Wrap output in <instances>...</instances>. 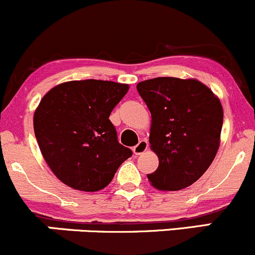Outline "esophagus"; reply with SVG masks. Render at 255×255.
Masks as SVG:
<instances>
[{
	"label": "esophagus",
	"instance_id": "obj_1",
	"mask_svg": "<svg viewBox=\"0 0 255 255\" xmlns=\"http://www.w3.org/2000/svg\"><path fill=\"white\" fill-rule=\"evenodd\" d=\"M148 146H149L148 141H146L145 139H141V140H139V143L136 144L134 148H133V152H134L135 155H140L141 152H144L146 149H148Z\"/></svg>",
	"mask_w": 255,
	"mask_h": 255
}]
</instances>
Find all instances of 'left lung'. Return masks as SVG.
Here are the masks:
<instances>
[{
	"label": "left lung",
	"instance_id": "8db88e82",
	"mask_svg": "<svg viewBox=\"0 0 255 255\" xmlns=\"http://www.w3.org/2000/svg\"><path fill=\"white\" fill-rule=\"evenodd\" d=\"M136 90L151 114L149 143L159 157L149 181L160 191L187 188L204 175L218 152L221 103L195 79L159 77L138 83Z\"/></svg>",
	"mask_w": 255,
	"mask_h": 255
}]
</instances>
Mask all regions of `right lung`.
Segmentation results:
<instances>
[{
	"label": "right lung",
	"mask_w": 255,
	"mask_h": 255,
	"mask_svg": "<svg viewBox=\"0 0 255 255\" xmlns=\"http://www.w3.org/2000/svg\"><path fill=\"white\" fill-rule=\"evenodd\" d=\"M129 89L109 80H72L52 88L34 114L39 148L55 176L84 192L105 188L132 150L117 140L110 121Z\"/></svg>",
	"instance_id": "right-lung-1"
}]
</instances>
